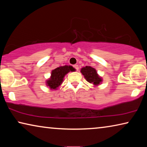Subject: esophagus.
I'll return each mask as SVG.
<instances>
[{
    "mask_svg": "<svg viewBox=\"0 0 147 147\" xmlns=\"http://www.w3.org/2000/svg\"><path fill=\"white\" fill-rule=\"evenodd\" d=\"M73 67H74V68L75 69L76 71H78V69H79V67H78V65H74Z\"/></svg>",
    "mask_w": 147,
    "mask_h": 147,
    "instance_id": "esophagus-1",
    "label": "esophagus"
}]
</instances>
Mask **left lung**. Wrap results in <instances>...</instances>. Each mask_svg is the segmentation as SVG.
<instances>
[{
	"mask_svg": "<svg viewBox=\"0 0 147 147\" xmlns=\"http://www.w3.org/2000/svg\"><path fill=\"white\" fill-rule=\"evenodd\" d=\"M81 73L88 82L93 84L94 86L99 85L102 81L95 69L90 66H86L85 67L82 68Z\"/></svg>",
	"mask_w": 147,
	"mask_h": 147,
	"instance_id": "obj_1",
	"label": "left lung"
}]
</instances>
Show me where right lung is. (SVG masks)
Masks as SVG:
<instances>
[{"label":"right lung","mask_w":147,"mask_h":147,"mask_svg":"<svg viewBox=\"0 0 147 147\" xmlns=\"http://www.w3.org/2000/svg\"><path fill=\"white\" fill-rule=\"evenodd\" d=\"M74 69L70 65L61 66L54 69L51 73V76L47 81V85L51 89H56L61 85L63 80V78L69 72L74 71Z\"/></svg>","instance_id":"add662e5"}]
</instances>
